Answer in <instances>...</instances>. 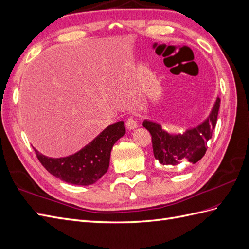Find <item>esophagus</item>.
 I'll return each instance as SVG.
<instances>
[{
	"label": "esophagus",
	"mask_w": 249,
	"mask_h": 249,
	"mask_svg": "<svg viewBox=\"0 0 249 249\" xmlns=\"http://www.w3.org/2000/svg\"><path fill=\"white\" fill-rule=\"evenodd\" d=\"M125 126H126V129L127 130H130V131H132V130H135V129H137L138 127V124H137V123H136V120H135L134 118H127L126 119V122H125Z\"/></svg>",
	"instance_id": "1"
}]
</instances>
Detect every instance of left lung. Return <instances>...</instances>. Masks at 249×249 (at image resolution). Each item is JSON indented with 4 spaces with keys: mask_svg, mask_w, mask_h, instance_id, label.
Returning <instances> with one entry per match:
<instances>
[{
    "mask_svg": "<svg viewBox=\"0 0 249 249\" xmlns=\"http://www.w3.org/2000/svg\"><path fill=\"white\" fill-rule=\"evenodd\" d=\"M220 107L219 96L216 97L208 117L197 125L188 127L184 133H170L154 120L144 119L142 125L152 135L154 156L162 165L179 164L184 160L198 162L205 156L207 142L212 138L216 126L218 111Z\"/></svg>",
    "mask_w": 249,
    "mask_h": 249,
    "instance_id": "8db88e82",
    "label": "left lung"
}]
</instances>
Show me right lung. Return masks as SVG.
Returning a JSON list of instances; mask_svg holds the SVG:
<instances>
[{
    "label": "right lung",
    "instance_id": "right-lung-1",
    "mask_svg": "<svg viewBox=\"0 0 249 249\" xmlns=\"http://www.w3.org/2000/svg\"><path fill=\"white\" fill-rule=\"evenodd\" d=\"M124 134V123L117 122L107 126L76 154L50 158L40 154L36 148L34 150L42 166L51 175L71 185L88 186L97 182L107 172L111 149Z\"/></svg>",
    "mask_w": 249,
    "mask_h": 249
}]
</instances>
